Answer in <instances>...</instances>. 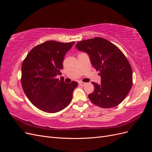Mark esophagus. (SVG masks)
Listing matches in <instances>:
<instances>
[{
	"mask_svg": "<svg viewBox=\"0 0 152 152\" xmlns=\"http://www.w3.org/2000/svg\"><path fill=\"white\" fill-rule=\"evenodd\" d=\"M79 85L81 86H84L86 84V82H79Z\"/></svg>",
	"mask_w": 152,
	"mask_h": 152,
	"instance_id": "34e87169",
	"label": "esophagus"
}]
</instances>
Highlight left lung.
<instances>
[{"label": "left lung", "instance_id": "obj_1", "mask_svg": "<svg viewBox=\"0 0 152 152\" xmlns=\"http://www.w3.org/2000/svg\"><path fill=\"white\" fill-rule=\"evenodd\" d=\"M75 48L89 54L102 79L99 84L92 82L94 90L88 95L91 102L104 108L118 105L132 85V68L125 55L115 45L102 37L79 41Z\"/></svg>", "mask_w": 152, "mask_h": 152}]
</instances>
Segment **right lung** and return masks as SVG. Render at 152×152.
<instances>
[{
	"label": "right lung",
	"instance_id": "obj_1",
	"mask_svg": "<svg viewBox=\"0 0 152 152\" xmlns=\"http://www.w3.org/2000/svg\"><path fill=\"white\" fill-rule=\"evenodd\" d=\"M74 43L46 41L32 49L22 63L23 89L30 102L43 112H59L71 102L78 83H65L57 76L61 74L64 57Z\"/></svg>",
	"mask_w": 152,
	"mask_h": 152
}]
</instances>
